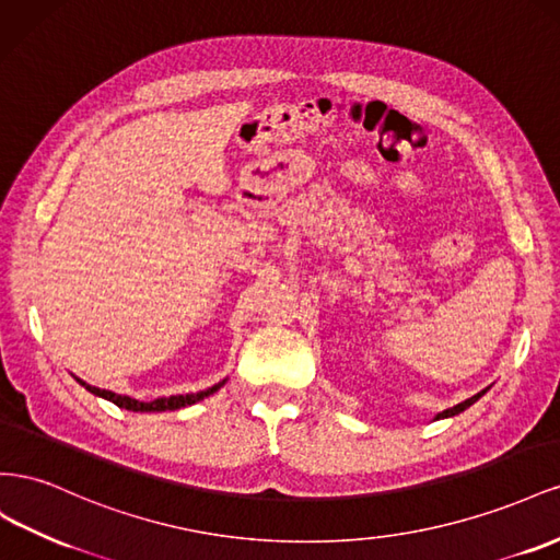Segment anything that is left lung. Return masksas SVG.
<instances>
[{
  "label": "left lung",
  "mask_w": 560,
  "mask_h": 560,
  "mask_svg": "<svg viewBox=\"0 0 560 560\" xmlns=\"http://www.w3.org/2000/svg\"><path fill=\"white\" fill-rule=\"evenodd\" d=\"M490 387H486V389H481L478 394H474L471 398H467V401H462V404H457V406H453V408H448V410H443V412H439V415H434V420H445V418H455V415H459V412H465L469 406H474L478 398H481L486 392H488Z\"/></svg>",
  "instance_id": "1"
}]
</instances>
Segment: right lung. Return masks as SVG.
Listing matches in <instances>:
<instances>
[{
    "instance_id": "add662e5",
    "label": "right lung",
    "mask_w": 560,
    "mask_h": 560,
    "mask_svg": "<svg viewBox=\"0 0 560 560\" xmlns=\"http://www.w3.org/2000/svg\"><path fill=\"white\" fill-rule=\"evenodd\" d=\"M74 380L84 389H89L93 396H101V398H105V401H112L115 406L126 408V410H133V412H162V410H178V408H185V406H195V404L203 401V398H209L211 394H215L228 382V377H225L222 382H218V385L203 389V392H197V394H175V396L154 398V401H138V398H131V396H121V394H115V392L91 387V385H86L84 380H79V377H74Z\"/></svg>"
}]
</instances>
